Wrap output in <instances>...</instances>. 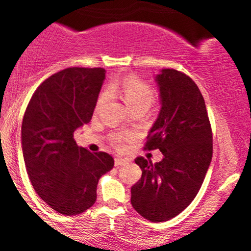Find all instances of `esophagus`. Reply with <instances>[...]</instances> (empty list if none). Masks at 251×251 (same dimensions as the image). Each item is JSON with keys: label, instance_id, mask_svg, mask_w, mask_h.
<instances>
[{"label": "esophagus", "instance_id": "1", "mask_svg": "<svg viewBox=\"0 0 251 251\" xmlns=\"http://www.w3.org/2000/svg\"><path fill=\"white\" fill-rule=\"evenodd\" d=\"M128 163V160L126 159H122V157H115L114 160V166L118 168V167H122V166H126V164Z\"/></svg>", "mask_w": 251, "mask_h": 251}]
</instances>
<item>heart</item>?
I'll return each mask as SVG.
<instances>
[{
    "instance_id": "obj_1",
    "label": "heart",
    "mask_w": 251,
    "mask_h": 251,
    "mask_svg": "<svg viewBox=\"0 0 251 251\" xmlns=\"http://www.w3.org/2000/svg\"><path fill=\"white\" fill-rule=\"evenodd\" d=\"M107 90L112 95H119L128 106L130 112L136 109L147 111L156 99V92L154 88L136 76H126L121 81L112 82L108 85ZM107 97L106 91L99 96L97 109L107 100ZM126 140H129V135L126 133H113L111 136V143L115 147H122Z\"/></svg>"
}]
</instances>
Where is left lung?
Listing matches in <instances>:
<instances>
[{"instance_id": "8db88e82", "label": "left lung", "mask_w": 251, "mask_h": 251, "mask_svg": "<svg viewBox=\"0 0 251 251\" xmlns=\"http://www.w3.org/2000/svg\"><path fill=\"white\" fill-rule=\"evenodd\" d=\"M161 111L145 151L160 150V162L136 157L142 177L131 187V204L144 218L166 222L197 197L212 157V131L201 91L183 72L164 68L156 76Z\"/></svg>"}]
</instances>
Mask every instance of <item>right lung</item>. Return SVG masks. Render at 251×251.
Segmentation results:
<instances>
[{"label": "right lung", "instance_id": "right-lung-1", "mask_svg": "<svg viewBox=\"0 0 251 251\" xmlns=\"http://www.w3.org/2000/svg\"><path fill=\"white\" fill-rule=\"evenodd\" d=\"M104 78L100 67L58 72L39 85L24 115L22 145L30 183L61 215L92 207L99 178L114 166L109 154L91 153L74 140L75 130L90 122Z\"/></svg>", "mask_w": 251, "mask_h": 251}]
</instances>
